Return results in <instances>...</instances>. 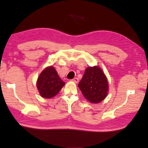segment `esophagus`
Returning <instances> with one entry per match:
<instances>
[{"instance_id":"esophagus-1","label":"esophagus","mask_w":148,"mask_h":148,"mask_svg":"<svg viewBox=\"0 0 148 148\" xmlns=\"http://www.w3.org/2000/svg\"><path fill=\"white\" fill-rule=\"evenodd\" d=\"M72 82H74L75 84H77L79 82V79L77 78V77H75L73 79H72Z\"/></svg>"}]
</instances>
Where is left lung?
<instances>
[{
	"mask_svg": "<svg viewBox=\"0 0 148 148\" xmlns=\"http://www.w3.org/2000/svg\"><path fill=\"white\" fill-rule=\"evenodd\" d=\"M78 87L85 98L93 104L103 101L109 89L106 75L98 66L87 67Z\"/></svg>",
	"mask_w": 148,
	"mask_h": 148,
	"instance_id": "8db88e82",
	"label": "left lung"
}]
</instances>
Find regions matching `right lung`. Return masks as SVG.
Instances as JSON below:
<instances>
[{
  "mask_svg": "<svg viewBox=\"0 0 148 148\" xmlns=\"http://www.w3.org/2000/svg\"><path fill=\"white\" fill-rule=\"evenodd\" d=\"M65 83L59 76L53 66H47L38 77L36 87L40 95L45 99H51L59 93Z\"/></svg>",
  "mask_w": 148,
  "mask_h": 148,
  "instance_id": "obj_1",
  "label": "right lung"
}]
</instances>
